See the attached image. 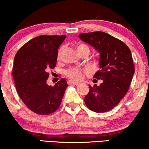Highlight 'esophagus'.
I'll return each mask as SVG.
<instances>
[{"label":"esophagus","mask_w":149,"mask_h":149,"mask_svg":"<svg viewBox=\"0 0 149 149\" xmlns=\"http://www.w3.org/2000/svg\"><path fill=\"white\" fill-rule=\"evenodd\" d=\"M68 83H69V84H72V85H78L80 84V83L74 82V81H69Z\"/></svg>","instance_id":"1"}]
</instances>
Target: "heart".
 <instances>
[{"label":"heart","instance_id":"obj_1","mask_svg":"<svg viewBox=\"0 0 149 149\" xmlns=\"http://www.w3.org/2000/svg\"><path fill=\"white\" fill-rule=\"evenodd\" d=\"M83 48H87L88 49V47L85 45H79L77 47V50L81 49ZM61 54V50L58 53V58L60 56ZM88 72V70H81V69L79 68H70L66 71V75L68 76L69 78L72 79L73 81H81L83 79V77H84L85 73Z\"/></svg>","mask_w":149,"mask_h":149}]
</instances>
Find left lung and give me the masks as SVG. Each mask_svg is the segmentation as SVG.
<instances>
[{"label": "left lung", "instance_id": "obj_1", "mask_svg": "<svg viewBox=\"0 0 149 149\" xmlns=\"http://www.w3.org/2000/svg\"><path fill=\"white\" fill-rule=\"evenodd\" d=\"M79 37L99 52L100 70L93 77L102 80L100 85H89L85 104L95 113L111 111L126 95L132 82L134 65L131 51L123 42L106 32L82 33Z\"/></svg>", "mask_w": 149, "mask_h": 149}]
</instances>
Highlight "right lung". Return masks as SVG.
I'll return each instance as SVG.
<instances>
[{
	"mask_svg": "<svg viewBox=\"0 0 149 149\" xmlns=\"http://www.w3.org/2000/svg\"><path fill=\"white\" fill-rule=\"evenodd\" d=\"M66 37L36 36L22 46L14 58L13 78L18 95L30 111L38 115L56 111L68 86L64 79L54 87L47 83L48 71L56 67L58 50Z\"/></svg>",
	"mask_w": 149,
	"mask_h": 149,
	"instance_id": "1",
	"label": "right lung"
}]
</instances>
